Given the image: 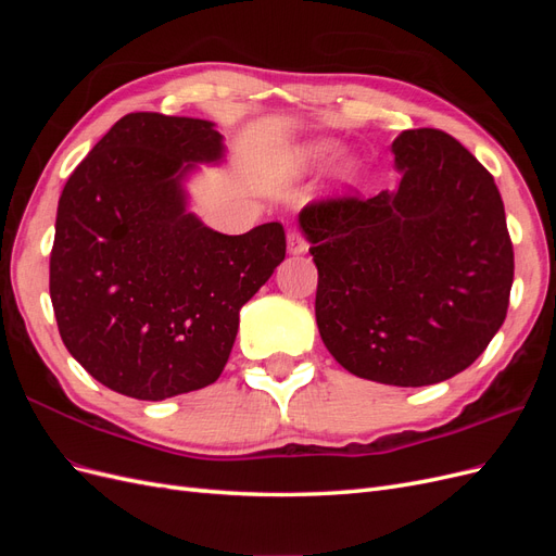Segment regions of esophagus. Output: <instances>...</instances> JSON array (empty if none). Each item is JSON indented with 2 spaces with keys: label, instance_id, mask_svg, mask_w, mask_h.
I'll return each instance as SVG.
<instances>
[{
  "label": "esophagus",
  "instance_id": "esophagus-1",
  "mask_svg": "<svg viewBox=\"0 0 556 556\" xmlns=\"http://www.w3.org/2000/svg\"><path fill=\"white\" fill-rule=\"evenodd\" d=\"M288 250L292 252V255H304V252L308 250V243L304 239V233H301L299 229H290L288 231Z\"/></svg>",
  "mask_w": 556,
  "mask_h": 556
}]
</instances>
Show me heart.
Returning <instances> with one entry per match:
<instances>
[{"label":"heart","instance_id":"1","mask_svg":"<svg viewBox=\"0 0 556 556\" xmlns=\"http://www.w3.org/2000/svg\"><path fill=\"white\" fill-rule=\"evenodd\" d=\"M325 153V148H308L306 150V157H317V155H323Z\"/></svg>","mask_w":556,"mask_h":556}]
</instances>
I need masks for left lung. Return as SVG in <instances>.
Instances as JSON below:
<instances>
[{
  "label": "left lung",
  "instance_id": "obj_1",
  "mask_svg": "<svg viewBox=\"0 0 556 556\" xmlns=\"http://www.w3.org/2000/svg\"><path fill=\"white\" fill-rule=\"evenodd\" d=\"M399 190L315 199L299 215L327 350L366 380L422 387L473 364L506 319L513 241L494 176L441 129L392 143Z\"/></svg>",
  "mask_w": 556,
  "mask_h": 556
}]
</instances>
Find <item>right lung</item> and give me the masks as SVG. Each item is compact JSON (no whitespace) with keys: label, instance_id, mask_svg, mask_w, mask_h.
Returning a JSON list of instances; mask_svg holds the SVG:
<instances>
[{"label":"right lung","instance_id":"add662e5","mask_svg":"<svg viewBox=\"0 0 556 556\" xmlns=\"http://www.w3.org/2000/svg\"><path fill=\"white\" fill-rule=\"evenodd\" d=\"M223 155L213 123L129 113L66 180L50 250V301L72 357L141 401L220 378L239 311L285 260V229L239 237L185 211L180 178Z\"/></svg>","mask_w":556,"mask_h":556}]
</instances>
